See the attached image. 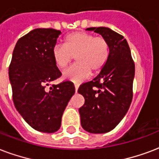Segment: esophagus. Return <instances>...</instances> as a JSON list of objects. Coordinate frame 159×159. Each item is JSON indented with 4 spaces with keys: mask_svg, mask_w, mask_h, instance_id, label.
<instances>
[{
    "mask_svg": "<svg viewBox=\"0 0 159 159\" xmlns=\"http://www.w3.org/2000/svg\"><path fill=\"white\" fill-rule=\"evenodd\" d=\"M77 89H78V85L75 84V92H76V93L77 92Z\"/></svg>",
    "mask_w": 159,
    "mask_h": 159,
    "instance_id": "34e87169",
    "label": "esophagus"
}]
</instances>
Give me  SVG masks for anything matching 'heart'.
<instances>
[{
	"mask_svg": "<svg viewBox=\"0 0 159 159\" xmlns=\"http://www.w3.org/2000/svg\"><path fill=\"white\" fill-rule=\"evenodd\" d=\"M63 46H55L52 51L56 66L65 68L75 57L77 64L63 71V78L80 83L91 74H97L106 65L109 55L107 40L84 31H75L64 38Z\"/></svg>",
	"mask_w": 159,
	"mask_h": 159,
	"instance_id": "heart-1",
	"label": "heart"
}]
</instances>
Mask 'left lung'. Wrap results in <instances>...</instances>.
I'll list each match as a JSON object with an SVG mask.
<instances>
[{
  "label": "left lung",
  "mask_w": 159,
  "mask_h": 159,
  "mask_svg": "<svg viewBox=\"0 0 159 159\" xmlns=\"http://www.w3.org/2000/svg\"><path fill=\"white\" fill-rule=\"evenodd\" d=\"M107 40L109 55L106 65L90 82L83 83L78 93L84 97L79 108L81 125L91 133L112 130L128 112L133 99L135 65L127 40L108 27H90Z\"/></svg>",
  "instance_id": "1"
}]
</instances>
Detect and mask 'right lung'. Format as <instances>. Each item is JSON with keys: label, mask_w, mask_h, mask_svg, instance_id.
<instances>
[{"label": "right lung", "mask_w": 159, "mask_h": 159, "mask_svg": "<svg viewBox=\"0 0 159 159\" xmlns=\"http://www.w3.org/2000/svg\"><path fill=\"white\" fill-rule=\"evenodd\" d=\"M52 28H36L18 40L9 66V79L16 108L31 128L55 133L75 93L74 85L66 81L50 86L61 73L52 51L61 35Z\"/></svg>", "instance_id": "right-lung-1"}]
</instances>
